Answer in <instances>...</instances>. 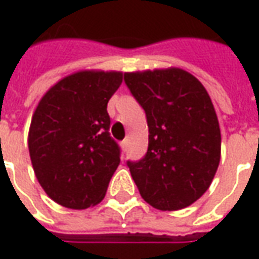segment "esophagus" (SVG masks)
I'll return each instance as SVG.
<instances>
[{
	"label": "esophagus",
	"instance_id": "34e87169",
	"mask_svg": "<svg viewBox=\"0 0 259 259\" xmlns=\"http://www.w3.org/2000/svg\"><path fill=\"white\" fill-rule=\"evenodd\" d=\"M127 143H129V140H123V142L120 143V147H122V150H126V147H127Z\"/></svg>",
	"mask_w": 259,
	"mask_h": 259
}]
</instances>
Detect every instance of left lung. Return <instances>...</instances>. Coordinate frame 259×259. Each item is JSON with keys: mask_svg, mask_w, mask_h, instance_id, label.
I'll return each instance as SVG.
<instances>
[{"mask_svg": "<svg viewBox=\"0 0 259 259\" xmlns=\"http://www.w3.org/2000/svg\"><path fill=\"white\" fill-rule=\"evenodd\" d=\"M146 111L147 154L127 161L142 198L158 210H180L209 189L218 171L222 135L206 88L178 67L124 73Z\"/></svg>", "mask_w": 259, "mask_h": 259, "instance_id": "8db88e82", "label": "left lung"}]
</instances>
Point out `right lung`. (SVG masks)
Wrapping results in <instances>:
<instances>
[{"label":"right lung","mask_w":259,"mask_h":259,"mask_svg":"<svg viewBox=\"0 0 259 259\" xmlns=\"http://www.w3.org/2000/svg\"><path fill=\"white\" fill-rule=\"evenodd\" d=\"M122 81L120 71L81 70L56 82L36 106L29 155L39 184L56 203L82 210L105 198L120 162L106 108Z\"/></svg>","instance_id":"add662e5"}]
</instances>
